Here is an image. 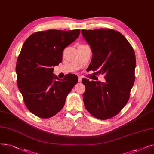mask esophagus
Instances as JSON below:
<instances>
[{
  "label": "esophagus",
  "instance_id": "esophagus-1",
  "mask_svg": "<svg viewBox=\"0 0 154 154\" xmlns=\"http://www.w3.org/2000/svg\"><path fill=\"white\" fill-rule=\"evenodd\" d=\"M81 81H82V77L79 76V77H78V82H80Z\"/></svg>",
  "mask_w": 154,
  "mask_h": 154
}]
</instances>
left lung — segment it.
Wrapping results in <instances>:
<instances>
[{
  "mask_svg": "<svg viewBox=\"0 0 154 154\" xmlns=\"http://www.w3.org/2000/svg\"><path fill=\"white\" fill-rule=\"evenodd\" d=\"M90 45L89 67L104 74L106 82L82 79L84 106L94 117L106 120L118 114L127 104L135 81V55L132 47L119 32L109 29L82 30Z\"/></svg>",
  "mask_w": 154,
  "mask_h": 154,
  "instance_id": "left-lung-1",
  "label": "left lung"
}]
</instances>
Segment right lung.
<instances>
[{"mask_svg": "<svg viewBox=\"0 0 154 154\" xmlns=\"http://www.w3.org/2000/svg\"><path fill=\"white\" fill-rule=\"evenodd\" d=\"M80 30L37 32L24 42L16 64L18 88L30 112L50 118L63 107L67 95L78 82L75 74L63 79L54 75V67L62 60L65 48L78 38Z\"/></svg>", "mask_w": 154, "mask_h": 154, "instance_id": "obj_1", "label": "right lung"}]
</instances>
